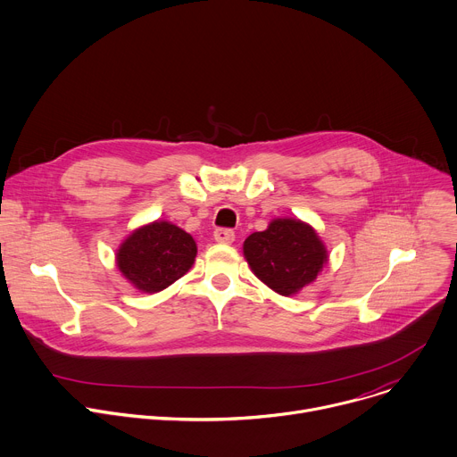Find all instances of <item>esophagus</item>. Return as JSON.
<instances>
[{
	"label": "esophagus",
	"mask_w": 457,
	"mask_h": 457,
	"mask_svg": "<svg viewBox=\"0 0 457 457\" xmlns=\"http://www.w3.org/2000/svg\"><path fill=\"white\" fill-rule=\"evenodd\" d=\"M214 239L218 243H223V245H228L234 241V232L230 228H216L214 230Z\"/></svg>",
	"instance_id": "esophagus-1"
}]
</instances>
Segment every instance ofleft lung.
Returning <instances> with one entry per match:
<instances>
[{"label": "left lung", "mask_w": 457, "mask_h": 457, "mask_svg": "<svg viewBox=\"0 0 457 457\" xmlns=\"http://www.w3.org/2000/svg\"><path fill=\"white\" fill-rule=\"evenodd\" d=\"M243 254L267 287L281 295L311 285L327 263V248L316 230L299 220H274L263 232L250 234Z\"/></svg>", "instance_id": "1"}]
</instances>
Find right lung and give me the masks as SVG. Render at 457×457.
I'll return each instance as SVG.
<instances>
[{
  "label": "right lung",
  "instance_id": "right-lung-1",
  "mask_svg": "<svg viewBox=\"0 0 457 457\" xmlns=\"http://www.w3.org/2000/svg\"><path fill=\"white\" fill-rule=\"evenodd\" d=\"M195 252V241L183 228L154 221L134 230L121 243L116 265L137 290L154 294L188 272Z\"/></svg>",
  "mask_w": 457,
  "mask_h": 457
}]
</instances>
